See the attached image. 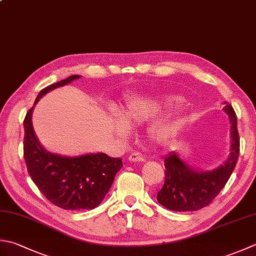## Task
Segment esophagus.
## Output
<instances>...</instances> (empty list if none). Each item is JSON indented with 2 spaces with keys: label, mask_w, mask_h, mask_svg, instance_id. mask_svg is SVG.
<instances>
[{
  "label": "esophagus",
  "mask_w": 256,
  "mask_h": 256,
  "mask_svg": "<svg viewBox=\"0 0 256 256\" xmlns=\"http://www.w3.org/2000/svg\"><path fill=\"white\" fill-rule=\"evenodd\" d=\"M130 162H144V156L140 153H133L128 156Z\"/></svg>",
  "instance_id": "34e87169"
}]
</instances>
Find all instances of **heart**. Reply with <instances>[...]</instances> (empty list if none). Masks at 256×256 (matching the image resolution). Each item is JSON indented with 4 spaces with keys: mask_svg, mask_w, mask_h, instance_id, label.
<instances>
[{
    "mask_svg": "<svg viewBox=\"0 0 256 256\" xmlns=\"http://www.w3.org/2000/svg\"><path fill=\"white\" fill-rule=\"evenodd\" d=\"M184 102L183 98L178 95H132L126 98L122 108V118L114 115L111 118V128L115 134L126 138L130 134L128 125H138L148 122V120L161 114L165 110L178 108ZM181 118H174L158 121L151 125L148 136L153 142L163 144L175 136L181 128Z\"/></svg>",
    "mask_w": 256,
    "mask_h": 256,
    "instance_id": "heart-1",
    "label": "heart"
}]
</instances>
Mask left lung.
I'll list each match as a JSON object with an SVG mask.
<instances>
[{"instance_id":"8db88e82","label":"left lung","mask_w":256,"mask_h":256,"mask_svg":"<svg viewBox=\"0 0 256 256\" xmlns=\"http://www.w3.org/2000/svg\"><path fill=\"white\" fill-rule=\"evenodd\" d=\"M225 103V102H224ZM223 111L231 122V153L221 166L202 171L183 161L176 152L164 158L165 182L158 192V202L171 211H198L211 203L228 181L240 153L238 118L231 105L225 103Z\"/></svg>"}]
</instances>
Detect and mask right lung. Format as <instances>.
Wrapping results in <instances>:
<instances>
[{
	"instance_id": "1",
	"label": "right lung",
	"mask_w": 256,
	"mask_h": 256,
	"mask_svg": "<svg viewBox=\"0 0 256 256\" xmlns=\"http://www.w3.org/2000/svg\"><path fill=\"white\" fill-rule=\"evenodd\" d=\"M80 75L43 88L34 102L52 90L78 80ZM34 106L24 118V160L33 182L50 202L64 210H92L101 204L111 188L115 175L122 168V158L105 153L64 156L45 150L32 125Z\"/></svg>"
}]
</instances>
